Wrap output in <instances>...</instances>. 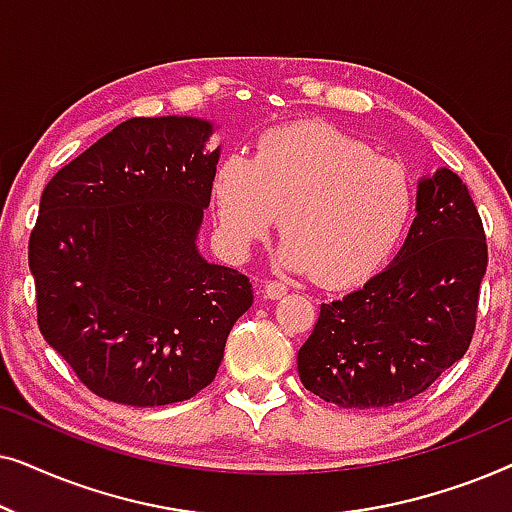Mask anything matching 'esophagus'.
Returning <instances> with one entry per match:
<instances>
[{
	"label": "esophagus",
	"instance_id": "esophagus-1",
	"mask_svg": "<svg viewBox=\"0 0 512 512\" xmlns=\"http://www.w3.org/2000/svg\"><path fill=\"white\" fill-rule=\"evenodd\" d=\"M282 296H286V286L282 282H275V279H270V282L263 284V298L277 300Z\"/></svg>",
	"mask_w": 512,
	"mask_h": 512
}]
</instances>
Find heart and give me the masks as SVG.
Listing matches in <instances>:
<instances>
[{"label": "heart", "instance_id": "obj_1", "mask_svg": "<svg viewBox=\"0 0 512 512\" xmlns=\"http://www.w3.org/2000/svg\"><path fill=\"white\" fill-rule=\"evenodd\" d=\"M216 226L242 256L282 214L279 261L345 289L377 275L415 216V181L401 163L375 156L328 125H291L265 135L254 160L230 153L214 172Z\"/></svg>", "mask_w": 512, "mask_h": 512}]
</instances>
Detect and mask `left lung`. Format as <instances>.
<instances>
[{"label": "left lung", "mask_w": 512, "mask_h": 512, "mask_svg": "<svg viewBox=\"0 0 512 512\" xmlns=\"http://www.w3.org/2000/svg\"><path fill=\"white\" fill-rule=\"evenodd\" d=\"M487 270L482 219L464 181H419L417 216L391 265L321 303L298 352L307 391L340 408H389L422 394L466 354Z\"/></svg>", "instance_id": "8db88e82"}]
</instances>
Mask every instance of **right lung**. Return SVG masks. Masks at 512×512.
<instances>
[{"label": "right lung", "mask_w": 512, "mask_h": 512, "mask_svg": "<svg viewBox=\"0 0 512 512\" xmlns=\"http://www.w3.org/2000/svg\"><path fill=\"white\" fill-rule=\"evenodd\" d=\"M193 116L130 118L48 181L30 235L48 345L107 401L156 408L212 384L249 277L195 240L219 149Z\"/></svg>", "instance_id": "add662e5"}]
</instances>
